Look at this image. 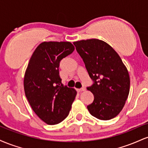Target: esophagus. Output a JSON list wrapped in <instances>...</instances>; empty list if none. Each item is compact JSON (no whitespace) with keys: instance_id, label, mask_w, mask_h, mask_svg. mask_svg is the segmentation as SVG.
<instances>
[{"instance_id":"obj_1","label":"esophagus","mask_w":148,"mask_h":148,"mask_svg":"<svg viewBox=\"0 0 148 148\" xmlns=\"http://www.w3.org/2000/svg\"><path fill=\"white\" fill-rule=\"evenodd\" d=\"M77 90H78V92H80L85 91V90H86V89H85L84 88H80V89H78Z\"/></svg>"}]
</instances>
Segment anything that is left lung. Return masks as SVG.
I'll return each mask as SVG.
<instances>
[{
    "label": "left lung",
    "mask_w": 148,
    "mask_h": 148,
    "mask_svg": "<svg viewBox=\"0 0 148 148\" xmlns=\"http://www.w3.org/2000/svg\"><path fill=\"white\" fill-rule=\"evenodd\" d=\"M74 45L93 81L87 87L94 95L93 102L87 106L88 111L99 120L114 118L123 108L130 92L126 67L114 49L102 40H81Z\"/></svg>",
    "instance_id": "8db88e82"
}]
</instances>
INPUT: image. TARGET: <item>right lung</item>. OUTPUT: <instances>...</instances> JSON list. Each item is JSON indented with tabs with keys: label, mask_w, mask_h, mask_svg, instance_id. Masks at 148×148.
I'll list each match as a JSON object with an SVG mask.
<instances>
[{
	"label": "right lung",
	"mask_w": 148,
	"mask_h": 148,
	"mask_svg": "<svg viewBox=\"0 0 148 148\" xmlns=\"http://www.w3.org/2000/svg\"><path fill=\"white\" fill-rule=\"evenodd\" d=\"M74 50L69 42H44L28 62L23 80L25 97L37 116L48 125L67 118L75 99L76 91L62 84L58 69L61 60Z\"/></svg>",
	"instance_id": "right-lung-1"
}]
</instances>
